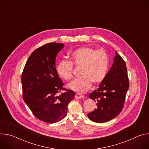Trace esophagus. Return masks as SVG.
<instances>
[{
	"instance_id": "34e87169",
	"label": "esophagus",
	"mask_w": 149,
	"mask_h": 149,
	"mask_svg": "<svg viewBox=\"0 0 149 149\" xmlns=\"http://www.w3.org/2000/svg\"><path fill=\"white\" fill-rule=\"evenodd\" d=\"M75 98V99H82V98H84V96L80 94H76Z\"/></svg>"
}]
</instances>
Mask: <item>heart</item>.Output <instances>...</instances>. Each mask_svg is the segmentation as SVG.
<instances>
[{
  "label": "heart",
  "instance_id": "1",
  "mask_svg": "<svg viewBox=\"0 0 149 149\" xmlns=\"http://www.w3.org/2000/svg\"><path fill=\"white\" fill-rule=\"evenodd\" d=\"M81 67V75L68 85V87L77 93H83L91 86L101 83L109 71L110 60L104 50H96L90 47H81L71 54V61L61 60L57 65L58 74L65 80L72 78L73 65Z\"/></svg>",
  "mask_w": 149,
  "mask_h": 149
}]
</instances>
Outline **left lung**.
<instances>
[{"label":"left lung","mask_w":149,"mask_h":149,"mask_svg":"<svg viewBox=\"0 0 149 149\" xmlns=\"http://www.w3.org/2000/svg\"><path fill=\"white\" fill-rule=\"evenodd\" d=\"M127 70L123 59L116 51L113 63L107 76L100 84L97 90L89 95L96 101L97 107L88 114L95 123L109 121L122 111L126 93L129 88Z\"/></svg>","instance_id":"8db88e82"}]
</instances>
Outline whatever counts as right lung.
I'll list each match as a JSON object with an SVG mask.
<instances>
[{
	"mask_svg": "<svg viewBox=\"0 0 149 149\" xmlns=\"http://www.w3.org/2000/svg\"><path fill=\"white\" fill-rule=\"evenodd\" d=\"M62 44H47L35 50L29 57L22 75L23 98L35 116L48 123L64 118L68 105L74 99L72 90L62 89L63 82L55 67L56 57L63 48Z\"/></svg>",
	"mask_w": 149,
	"mask_h": 149,
	"instance_id": "add662e5",
	"label": "right lung"
}]
</instances>
